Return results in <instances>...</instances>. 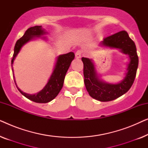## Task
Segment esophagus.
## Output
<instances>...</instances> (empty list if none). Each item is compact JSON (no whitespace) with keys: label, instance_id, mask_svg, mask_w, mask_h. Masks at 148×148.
I'll return each instance as SVG.
<instances>
[{"label":"esophagus","instance_id":"esophagus-1","mask_svg":"<svg viewBox=\"0 0 148 148\" xmlns=\"http://www.w3.org/2000/svg\"><path fill=\"white\" fill-rule=\"evenodd\" d=\"M82 50H77L75 52V57L76 58H80L82 57Z\"/></svg>","mask_w":148,"mask_h":148}]
</instances>
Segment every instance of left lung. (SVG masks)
I'll use <instances>...</instances> for the list:
<instances>
[{"label": "left lung", "instance_id": "left-lung-1", "mask_svg": "<svg viewBox=\"0 0 148 148\" xmlns=\"http://www.w3.org/2000/svg\"><path fill=\"white\" fill-rule=\"evenodd\" d=\"M100 46L119 49L123 54H127L130 60L124 79L119 84H112L100 79L92 59L82 58L85 86L90 96L100 102H108L119 98L131 88L136 76L139 59L134 42L126 31H121L105 38Z\"/></svg>", "mask_w": 148, "mask_h": 148}]
</instances>
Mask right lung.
<instances>
[{
  "label": "right lung",
  "mask_w": 148,
  "mask_h": 148,
  "mask_svg": "<svg viewBox=\"0 0 148 148\" xmlns=\"http://www.w3.org/2000/svg\"><path fill=\"white\" fill-rule=\"evenodd\" d=\"M46 34V32H45V29L42 28V25H36L34 27H31L26 30L24 35L20 39L18 40L15 44V48H14L13 57L11 60L12 67H13L14 60L21 50L22 46L27 43V42H29V40L33 39L34 37H40V36L44 35ZM74 58L75 54L72 52L58 56L57 59H56L53 72L50 75L48 83L40 92L36 93L35 94H29L22 92L17 87L15 83V77H13L14 81H15V85L18 90L25 98L33 101V102L37 103H47L50 102L54 98H56L58 93L60 92V91L61 90L62 86H63L65 75ZM12 71H13V75L14 76L13 68H12Z\"/></svg>",
  "instance_id": "right-lung-1"
}]
</instances>
